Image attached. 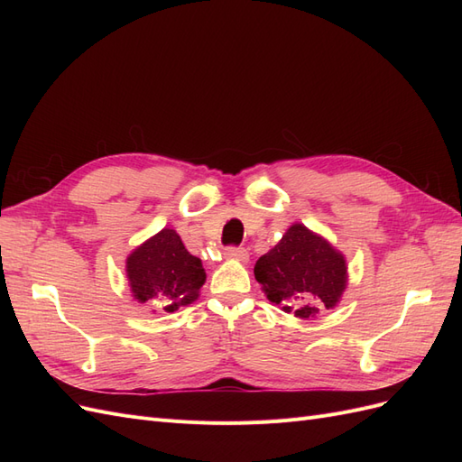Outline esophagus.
I'll return each mask as SVG.
<instances>
[{"label": "esophagus", "mask_w": 462, "mask_h": 462, "mask_svg": "<svg viewBox=\"0 0 462 462\" xmlns=\"http://www.w3.org/2000/svg\"><path fill=\"white\" fill-rule=\"evenodd\" d=\"M226 256L233 258V260H248V250L245 246H227L226 248Z\"/></svg>", "instance_id": "34e87169"}]
</instances>
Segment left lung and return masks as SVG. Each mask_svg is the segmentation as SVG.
Masks as SVG:
<instances>
[{"mask_svg":"<svg viewBox=\"0 0 462 462\" xmlns=\"http://www.w3.org/2000/svg\"><path fill=\"white\" fill-rule=\"evenodd\" d=\"M254 275L272 302L299 318L333 309L346 285L345 258L300 223L289 227L283 239L258 258Z\"/></svg>","mask_w":462,"mask_h":462,"instance_id":"left-lung-1","label":"left lung"}]
</instances>
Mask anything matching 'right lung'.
<instances>
[{"label":"right lung","instance_id":"add662e5","mask_svg":"<svg viewBox=\"0 0 462 462\" xmlns=\"http://www.w3.org/2000/svg\"><path fill=\"white\" fill-rule=\"evenodd\" d=\"M133 297L163 312L197 300L206 282L202 260L192 256L173 229H162L127 258Z\"/></svg>","mask_w":462,"mask_h":462}]
</instances>
